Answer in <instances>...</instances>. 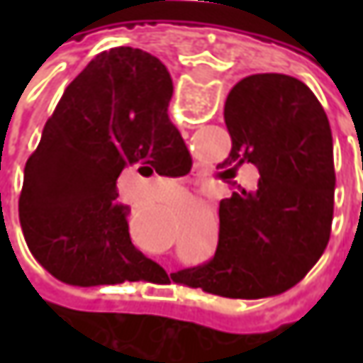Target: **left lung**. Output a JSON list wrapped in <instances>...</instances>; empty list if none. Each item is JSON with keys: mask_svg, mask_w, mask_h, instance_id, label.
Masks as SVG:
<instances>
[{"mask_svg": "<svg viewBox=\"0 0 363 363\" xmlns=\"http://www.w3.org/2000/svg\"><path fill=\"white\" fill-rule=\"evenodd\" d=\"M230 155L218 167L234 177L257 165V189L220 202L212 260L172 274L179 285L230 299L285 293L323 255L333 218V139L311 89L286 74L242 78L224 105Z\"/></svg>", "mask_w": 363, "mask_h": 363, "instance_id": "1", "label": "left lung"}]
</instances>
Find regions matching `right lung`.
<instances>
[{
    "mask_svg": "<svg viewBox=\"0 0 363 363\" xmlns=\"http://www.w3.org/2000/svg\"><path fill=\"white\" fill-rule=\"evenodd\" d=\"M174 82L149 52H101L64 91L23 169L20 224L30 252L74 286L117 285L157 269L129 238L117 177L186 175L191 157L167 117Z\"/></svg>",
    "mask_w": 363,
    "mask_h": 363,
    "instance_id": "right-lung-1",
    "label": "right lung"
}]
</instances>
